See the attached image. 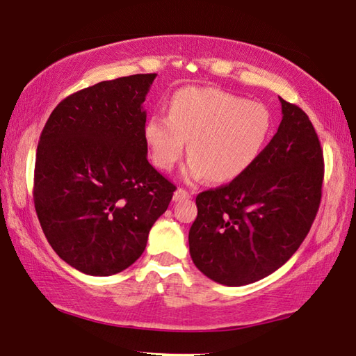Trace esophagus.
Wrapping results in <instances>:
<instances>
[{"instance_id":"34e87169","label":"esophagus","mask_w":356,"mask_h":356,"mask_svg":"<svg viewBox=\"0 0 356 356\" xmlns=\"http://www.w3.org/2000/svg\"><path fill=\"white\" fill-rule=\"evenodd\" d=\"M192 197V193L187 192L186 189H177L175 193H173V201H183V200H189Z\"/></svg>"}]
</instances>
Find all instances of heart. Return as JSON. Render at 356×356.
Returning <instances> with one entry per match:
<instances>
[{
    "mask_svg": "<svg viewBox=\"0 0 356 356\" xmlns=\"http://www.w3.org/2000/svg\"><path fill=\"white\" fill-rule=\"evenodd\" d=\"M273 130L264 104L218 88H184L173 95L169 116L147 119L144 138L159 169H173L189 143L186 177L227 183L257 163Z\"/></svg>",
    "mask_w": 356,
    "mask_h": 356,
    "instance_id": "obj_1",
    "label": "heart"
}]
</instances>
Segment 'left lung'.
I'll return each mask as SVG.
<instances>
[{"label":"left lung","mask_w":356,"mask_h":356,"mask_svg":"<svg viewBox=\"0 0 356 356\" xmlns=\"http://www.w3.org/2000/svg\"><path fill=\"white\" fill-rule=\"evenodd\" d=\"M279 100L282 120L257 163L229 184L197 195L191 257L221 285H248L279 270L319 209L324 156L318 135L298 105Z\"/></svg>","instance_id":"obj_1"}]
</instances>
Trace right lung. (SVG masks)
Listing matches in <instances>:
<instances>
[{
  "label": "right lung",
  "instance_id": "obj_1",
  "mask_svg": "<svg viewBox=\"0 0 356 356\" xmlns=\"http://www.w3.org/2000/svg\"><path fill=\"white\" fill-rule=\"evenodd\" d=\"M156 74L105 80L60 102L40 135L33 203L52 250L90 276L135 264L177 187L147 159Z\"/></svg>",
  "mask_w": 356,
  "mask_h": 356
}]
</instances>
